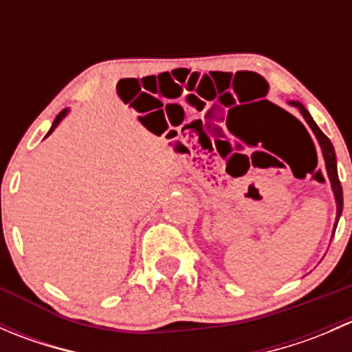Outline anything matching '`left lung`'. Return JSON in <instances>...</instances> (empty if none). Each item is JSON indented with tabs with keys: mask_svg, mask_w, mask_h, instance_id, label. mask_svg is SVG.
Segmentation results:
<instances>
[{
	"mask_svg": "<svg viewBox=\"0 0 352 352\" xmlns=\"http://www.w3.org/2000/svg\"><path fill=\"white\" fill-rule=\"evenodd\" d=\"M291 105H294L298 110L301 112V116L305 117V120H307V124L310 126V129L314 131L315 138H317L318 144H320L322 148V155H324V160H325V168H327V175H329V180H330V186H332V190H333V197H336V204H337V216H336V225H333V232H336L337 228V223H339V218L340 214H342V186H340L339 182V175H337V160H336V151H333V146L332 143H330V140L327 136H325L324 133L320 131V127L315 124V120L311 119V116L308 113V110L303 107V105L300 104V102H289Z\"/></svg>",
	"mask_w": 352,
	"mask_h": 352,
	"instance_id": "1",
	"label": "left lung"
}]
</instances>
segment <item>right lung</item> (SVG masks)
Instances as JSON below:
<instances>
[{"instance_id":"right-lung-1","label":"right lung","mask_w":352,"mask_h":352,"mask_svg":"<svg viewBox=\"0 0 352 352\" xmlns=\"http://www.w3.org/2000/svg\"><path fill=\"white\" fill-rule=\"evenodd\" d=\"M66 113H67V109H65V110H61V112H59V113H58V117H56V119H54V122H52L51 129H49V133H47V134H45V136H49V134H51V133H52V131H54V129H56V127H58V126H59V122H61V120H63V119H65V117H66Z\"/></svg>"}]
</instances>
